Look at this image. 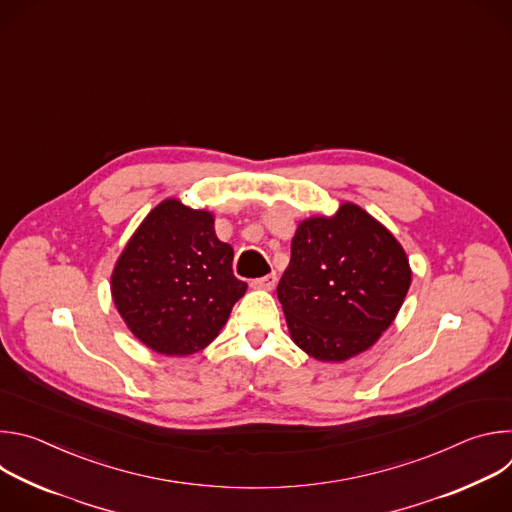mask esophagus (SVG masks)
Instances as JSON below:
<instances>
[{"instance_id":"obj_1","label":"esophagus","mask_w":512,"mask_h":512,"mask_svg":"<svg viewBox=\"0 0 512 512\" xmlns=\"http://www.w3.org/2000/svg\"><path fill=\"white\" fill-rule=\"evenodd\" d=\"M275 283H277V275H275V273H269V275L251 279V287H253V289H273Z\"/></svg>"}]
</instances>
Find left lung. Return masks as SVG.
I'll return each instance as SVG.
<instances>
[{
	"mask_svg": "<svg viewBox=\"0 0 512 512\" xmlns=\"http://www.w3.org/2000/svg\"><path fill=\"white\" fill-rule=\"evenodd\" d=\"M411 285L399 241L352 202L312 216L291 239L277 298L304 352L342 362L371 348L393 324Z\"/></svg>",
	"mask_w": 512,
	"mask_h": 512,
	"instance_id": "obj_1",
	"label": "left lung"
}]
</instances>
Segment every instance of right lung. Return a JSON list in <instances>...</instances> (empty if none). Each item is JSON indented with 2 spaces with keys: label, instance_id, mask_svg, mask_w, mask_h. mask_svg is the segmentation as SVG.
<instances>
[{
  "label": "right lung",
  "instance_id": "add662e5",
  "mask_svg": "<svg viewBox=\"0 0 512 512\" xmlns=\"http://www.w3.org/2000/svg\"><path fill=\"white\" fill-rule=\"evenodd\" d=\"M245 291L247 283L233 275V247L214 233V216L176 198L143 218L111 275L127 328L168 356L208 346Z\"/></svg>",
  "mask_w": 512,
  "mask_h": 512
}]
</instances>
